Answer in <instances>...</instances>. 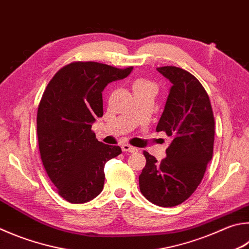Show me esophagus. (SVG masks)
<instances>
[{"instance_id": "obj_1", "label": "esophagus", "mask_w": 249, "mask_h": 249, "mask_svg": "<svg viewBox=\"0 0 249 249\" xmlns=\"http://www.w3.org/2000/svg\"><path fill=\"white\" fill-rule=\"evenodd\" d=\"M122 150L125 152H135V151H137V149L132 147V146H129V144H127V143H124V144H122Z\"/></svg>"}]
</instances>
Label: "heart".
I'll return each instance as SVG.
<instances>
[{
	"instance_id": "b5f03b06",
	"label": "heart",
	"mask_w": 249,
	"mask_h": 249,
	"mask_svg": "<svg viewBox=\"0 0 249 249\" xmlns=\"http://www.w3.org/2000/svg\"><path fill=\"white\" fill-rule=\"evenodd\" d=\"M144 83H148V81H146V80H138L136 84H144Z\"/></svg>"
}]
</instances>
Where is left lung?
<instances>
[{
    "label": "left lung",
    "instance_id": "8db88e82",
    "mask_svg": "<svg viewBox=\"0 0 249 249\" xmlns=\"http://www.w3.org/2000/svg\"><path fill=\"white\" fill-rule=\"evenodd\" d=\"M157 70L172 84L157 132H165L172 142L160 162L143 151L147 162L139 188L155 205L174 207L196 191L212 159L214 119L208 93L195 76L175 66Z\"/></svg>",
    "mask_w": 249,
    "mask_h": 249
}]
</instances>
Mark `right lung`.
Listing matches in <instances>:
<instances>
[{"mask_svg": "<svg viewBox=\"0 0 249 249\" xmlns=\"http://www.w3.org/2000/svg\"><path fill=\"white\" fill-rule=\"evenodd\" d=\"M133 67L120 70L97 62H75L50 80L37 114L40 156L58 195L71 203L92 200L105 185V165L122 153L91 130L103 115L102 91L124 79Z\"/></svg>", "mask_w": 249, "mask_h": 249, "instance_id": "obj_1", "label": "right lung"}]
</instances>
